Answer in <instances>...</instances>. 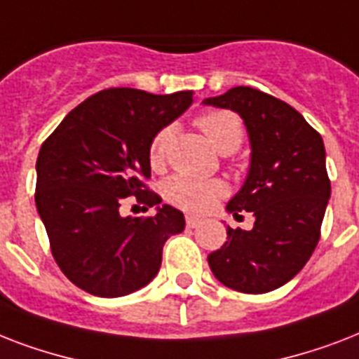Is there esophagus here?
Instances as JSON below:
<instances>
[{"label":"esophagus","instance_id":"1","mask_svg":"<svg viewBox=\"0 0 359 359\" xmlns=\"http://www.w3.org/2000/svg\"><path fill=\"white\" fill-rule=\"evenodd\" d=\"M199 224H201V219L197 218V216H191V214H188V216H186V225H188L190 229L197 227Z\"/></svg>","mask_w":359,"mask_h":359}]
</instances>
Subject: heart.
<instances>
[{
  "label": "heart",
  "mask_w": 359,
  "mask_h": 359,
  "mask_svg": "<svg viewBox=\"0 0 359 359\" xmlns=\"http://www.w3.org/2000/svg\"><path fill=\"white\" fill-rule=\"evenodd\" d=\"M196 126L203 135L210 141V145L219 152L236 151L244 140V124L235 111L229 109H208L197 115ZM173 130L171 126L158 130L149 145V163L152 169H162L168 158L169 143H171ZM163 194L169 201L177 207L201 212L212 207L214 201L227 194V186L222 180H201L186 175H175L163 182Z\"/></svg>",
  "instance_id": "obj_1"
}]
</instances>
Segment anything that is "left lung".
<instances>
[{"label":"left lung","instance_id":"left-lung-1","mask_svg":"<svg viewBox=\"0 0 359 359\" xmlns=\"http://www.w3.org/2000/svg\"><path fill=\"white\" fill-rule=\"evenodd\" d=\"M205 104L244 119L250 173L227 210L255 216L251 231L227 227V242L208 255V264L229 289L270 292L306 266L320 238L332 191L323 137L292 106L253 87H233Z\"/></svg>","mask_w":359,"mask_h":359}]
</instances>
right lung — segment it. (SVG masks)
I'll return each mask as SVG.
<instances>
[{"instance_id":"obj_1","label":"right lung","mask_w":359,"mask_h":359,"mask_svg":"<svg viewBox=\"0 0 359 359\" xmlns=\"http://www.w3.org/2000/svg\"><path fill=\"white\" fill-rule=\"evenodd\" d=\"M173 95L111 87L76 106L42 143L35 203L52 255L89 294L117 298L145 287L162 264L165 240L184 229V214L163 205L151 218H123L126 197L145 207L162 201L149 190V145L191 104Z\"/></svg>"}]
</instances>
